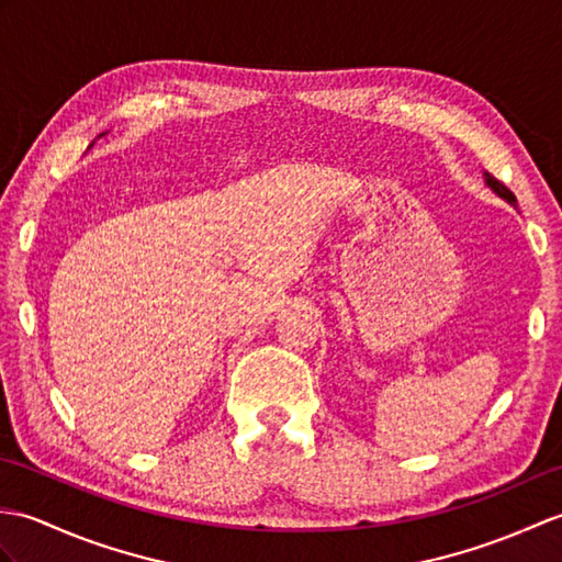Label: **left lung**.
I'll return each instance as SVG.
<instances>
[{
  "mask_svg": "<svg viewBox=\"0 0 562 562\" xmlns=\"http://www.w3.org/2000/svg\"><path fill=\"white\" fill-rule=\"evenodd\" d=\"M484 177H486V184H488L495 193L503 195V199H507V201H510V203L515 205V193H513L510 189H507V187L503 184V181H498V179H495V177H493V175H488V172H486Z\"/></svg>",
  "mask_w": 562,
  "mask_h": 562,
  "instance_id": "obj_1",
  "label": "left lung"
}]
</instances>
